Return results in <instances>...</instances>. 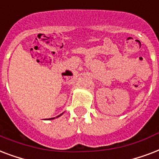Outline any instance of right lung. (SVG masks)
<instances>
[{
	"label": "right lung",
	"instance_id": "obj_1",
	"mask_svg": "<svg viewBox=\"0 0 159 159\" xmlns=\"http://www.w3.org/2000/svg\"><path fill=\"white\" fill-rule=\"evenodd\" d=\"M60 115H61V114H60ZM59 116H60V115H59ZM59 116H57V117H59ZM55 119V118H51V119Z\"/></svg>",
	"mask_w": 159,
	"mask_h": 159
}]
</instances>
